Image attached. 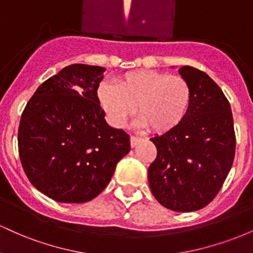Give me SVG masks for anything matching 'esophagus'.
<instances>
[{
  "mask_svg": "<svg viewBox=\"0 0 253 253\" xmlns=\"http://www.w3.org/2000/svg\"><path fill=\"white\" fill-rule=\"evenodd\" d=\"M140 141H141V138H139V136H134V135L130 136V146L132 147H135L136 145L140 143Z\"/></svg>",
  "mask_w": 253,
  "mask_h": 253,
  "instance_id": "1",
  "label": "esophagus"
}]
</instances>
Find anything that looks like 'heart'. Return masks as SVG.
Here are the masks:
<instances>
[{"label":"heart","instance_id":"obj_1","mask_svg":"<svg viewBox=\"0 0 253 253\" xmlns=\"http://www.w3.org/2000/svg\"><path fill=\"white\" fill-rule=\"evenodd\" d=\"M97 101L114 127H123L134 110L136 125L156 133L176 128L190 108L193 90L181 76L139 70L117 80V86L103 82L98 85Z\"/></svg>","mask_w":253,"mask_h":253}]
</instances>
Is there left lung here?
I'll use <instances>...</instances> for the list:
<instances>
[{
  "mask_svg": "<svg viewBox=\"0 0 253 253\" xmlns=\"http://www.w3.org/2000/svg\"><path fill=\"white\" fill-rule=\"evenodd\" d=\"M193 90L190 108L176 128L150 140L157 158L150 165L149 183L156 200L175 211L207 206L227 177L236 153L231 106L206 72L178 69Z\"/></svg>",
  "mask_w": 253,
  "mask_h": 253,
  "instance_id": "obj_1",
  "label": "left lung"
}]
</instances>
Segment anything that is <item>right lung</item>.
I'll return each mask as SVG.
<instances>
[{
  "instance_id": "1",
  "label": "right lung",
  "mask_w": 253,
  "mask_h": 253,
  "mask_svg": "<svg viewBox=\"0 0 253 253\" xmlns=\"http://www.w3.org/2000/svg\"><path fill=\"white\" fill-rule=\"evenodd\" d=\"M102 66L72 64L45 81L21 115L19 155L28 179L58 202L84 203L108 185L129 152V135L110 127L97 101Z\"/></svg>"
}]
</instances>
